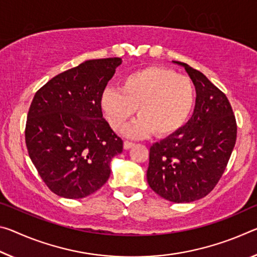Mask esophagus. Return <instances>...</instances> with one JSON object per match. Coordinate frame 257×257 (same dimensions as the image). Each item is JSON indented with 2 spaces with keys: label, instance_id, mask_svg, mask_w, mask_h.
<instances>
[{
  "label": "esophagus",
  "instance_id": "34e87169",
  "mask_svg": "<svg viewBox=\"0 0 257 257\" xmlns=\"http://www.w3.org/2000/svg\"><path fill=\"white\" fill-rule=\"evenodd\" d=\"M133 146H134V143H132V142L125 141L124 143H123V149H124V150H129L130 148H133Z\"/></svg>",
  "mask_w": 257,
  "mask_h": 257
}]
</instances>
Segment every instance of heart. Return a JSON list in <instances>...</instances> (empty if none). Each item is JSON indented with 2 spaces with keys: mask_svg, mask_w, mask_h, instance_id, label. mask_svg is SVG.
Returning a JSON list of instances; mask_svg holds the SVG:
<instances>
[{
  "mask_svg": "<svg viewBox=\"0 0 257 257\" xmlns=\"http://www.w3.org/2000/svg\"><path fill=\"white\" fill-rule=\"evenodd\" d=\"M100 109L115 132L138 113L124 130L125 136L142 138L156 134L168 136L180 130L194 105V87L189 77L166 67L150 66L120 80L119 90L106 88L100 95Z\"/></svg>",
  "mask_w": 257,
  "mask_h": 257,
  "instance_id": "b5f03b06",
  "label": "heart"
}]
</instances>
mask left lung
<instances>
[{
	"label": "left lung",
	"mask_w": 257,
	"mask_h": 257,
	"mask_svg": "<svg viewBox=\"0 0 257 257\" xmlns=\"http://www.w3.org/2000/svg\"><path fill=\"white\" fill-rule=\"evenodd\" d=\"M195 87V106L185 125L150 149L146 178L166 200L183 203L206 197L225 170L237 123L226 96L201 72L181 62Z\"/></svg>",
	"instance_id": "1"
}]
</instances>
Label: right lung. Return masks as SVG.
I'll return each instance as SVG.
<instances>
[{"label": "right lung", "mask_w": 257, "mask_h": 257, "mask_svg": "<svg viewBox=\"0 0 257 257\" xmlns=\"http://www.w3.org/2000/svg\"><path fill=\"white\" fill-rule=\"evenodd\" d=\"M121 58L85 60L43 85L27 114L25 141L39 175L57 195L80 199L107 182L123 149L103 117L100 95Z\"/></svg>", "instance_id": "obj_1"}]
</instances>
